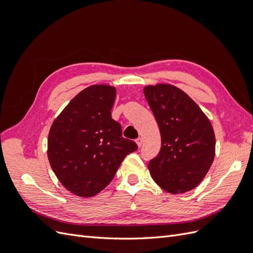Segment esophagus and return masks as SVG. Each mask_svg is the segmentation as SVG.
I'll use <instances>...</instances> for the list:
<instances>
[{
    "label": "esophagus",
    "instance_id": "34e87169",
    "mask_svg": "<svg viewBox=\"0 0 253 253\" xmlns=\"http://www.w3.org/2000/svg\"><path fill=\"white\" fill-rule=\"evenodd\" d=\"M135 141H136L137 145H138V147L140 148V147H141V144H142V138H141V137H138V138H137Z\"/></svg>",
    "mask_w": 253,
    "mask_h": 253
}]
</instances>
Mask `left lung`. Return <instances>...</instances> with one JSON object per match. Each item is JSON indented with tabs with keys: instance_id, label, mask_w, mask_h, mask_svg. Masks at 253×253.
Masks as SVG:
<instances>
[{
	"instance_id": "obj_1",
	"label": "left lung",
	"mask_w": 253,
	"mask_h": 253,
	"mask_svg": "<svg viewBox=\"0 0 253 253\" xmlns=\"http://www.w3.org/2000/svg\"><path fill=\"white\" fill-rule=\"evenodd\" d=\"M162 136L158 155L148 165L152 178L172 194L200 185L215 155L210 120L185 91L159 83L143 88Z\"/></svg>"
}]
</instances>
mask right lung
<instances>
[{
	"label": "right lung",
	"mask_w": 253,
	"mask_h": 253,
	"mask_svg": "<svg viewBox=\"0 0 253 253\" xmlns=\"http://www.w3.org/2000/svg\"><path fill=\"white\" fill-rule=\"evenodd\" d=\"M116 88L95 84L75 96L53 120L47 156L59 181L72 193L91 197L114 178L122 160L138 149L112 118Z\"/></svg>",
	"instance_id": "1"
}]
</instances>
